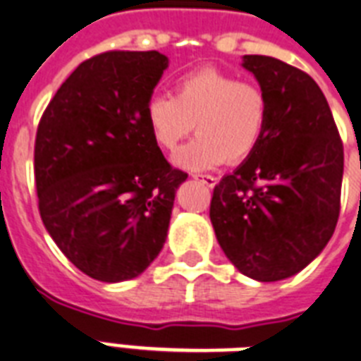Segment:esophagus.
I'll list each match as a JSON object with an SVG mask.
<instances>
[{
	"label": "esophagus",
	"instance_id": "esophagus-1",
	"mask_svg": "<svg viewBox=\"0 0 361 361\" xmlns=\"http://www.w3.org/2000/svg\"><path fill=\"white\" fill-rule=\"evenodd\" d=\"M192 178H195L196 181L204 183L206 187H215L216 185V178H213V176H209V174H192Z\"/></svg>",
	"mask_w": 361,
	"mask_h": 361
}]
</instances>
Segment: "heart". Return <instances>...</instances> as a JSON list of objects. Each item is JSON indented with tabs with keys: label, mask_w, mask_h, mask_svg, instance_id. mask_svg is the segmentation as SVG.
I'll return each mask as SVG.
<instances>
[{
	"label": "heart",
	"mask_w": 361,
	"mask_h": 361,
	"mask_svg": "<svg viewBox=\"0 0 361 361\" xmlns=\"http://www.w3.org/2000/svg\"><path fill=\"white\" fill-rule=\"evenodd\" d=\"M152 139L161 150L198 133L174 157L190 172L209 171L224 161L241 163L259 146L269 120V99L259 85L237 81L215 68H202L176 81L174 98L154 94L145 105Z\"/></svg>",
	"instance_id": "1"
}]
</instances>
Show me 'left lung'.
<instances>
[{
	"instance_id": "1",
	"label": "left lung",
	"mask_w": 361,
	"mask_h": 361,
	"mask_svg": "<svg viewBox=\"0 0 361 361\" xmlns=\"http://www.w3.org/2000/svg\"><path fill=\"white\" fill-rule=\"evenodd\" d=\"M269 99L256 152L213 189L209 219L237 271L257 282L300 272L323 252L339 216L343 142L323 90L306 72L245 55Z\"/></svg>"
}]
</instances>
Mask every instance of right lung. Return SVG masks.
Returning <instances> with one entry per match:
<instances>
[{"instance_id":"add662e5","label":"right lung","mask_w":361,"mask_h":361,"mask_svg":"<svg viewBox=\"0 0 361 361\" xmlns=\"http://www.w3.org/2000/svg\"><path fill=\"white\" fill-rule=\"evenodd\" d=\"M166 66L159 51L87 59L38 124L35 181L44 226L99 282L146 271L165 245L176 190L187 180L161 154L145 118Z\"/></svg>"}]
</instances>
